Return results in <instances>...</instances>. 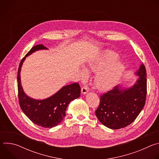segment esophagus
I'll return each instance as SVG.
<instances>
[{
  "label": "esophagus",
  "instance_id": "esophagus-1",
  "mask_svg": "<svg viewBox=\"0 0 159 159\" xmlns=\"http://www.w3.org/2000/svg\"><path fill=\"white\" fill-rule=\"evenodd\" d=\"M87 92H88V87L87 85H85L81 89V93L82 94H85L87 93Z\"/></svg>",
  "mask_w": 159,
  "mask_h": 159
}]
</instances>
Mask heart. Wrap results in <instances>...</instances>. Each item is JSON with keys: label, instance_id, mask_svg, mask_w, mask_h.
<instances>
[{"label": "heart", "instance_id": "heart-1", "mask_svg": "<svg viewBox=\"0 0 159 159\" xmlns=\"http://www.w3.org/2000/svg\"><path fill=\"white\" fill-rule=\"evenodd\" d=\"M117 60L118 56L115 53H110L89 65V69L93 71L103 70L95 79L96 85L99 89L105 90L112 88L123 72L125 65L121 62L115 63ZM82 75L84 77L87 75L86 70H82Z\"/></svg>", "mask_w": 159, "mask_h": 159}]
</instances>
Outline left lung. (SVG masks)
I'll list each match as a JSON object with an SVG mask.
<instances>
[{"label": "left lung", "instance_id": "left-lung-1", "mask_svg": "<svg viewBox=\"0 0 159 159\" xmlns=\"http://www.w3.org/2000/svg\"><path fill=\"white\" fill-rule=\"evenodd\" d=\"M136 74L139 79L131 87L121 89L116 85L100 96L96 115L105 126L118 129L132 123L143 108L147 96V72L142 64Z\"/></svg>", "mask_w": 159, "mask_h": 159}]
</instances>
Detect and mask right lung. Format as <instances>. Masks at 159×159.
I'll return each mask as SVG.
<instances>
[{
	"instance_id": "right-lung-1",
	"label": "right lung",
	"mask_w": 159,
	"mask_h": 159,
	"mask_svg": "<svg viewBox=\"0 0 159 159\" xmlns=\"http://www.w3.org/2000/svg\"><path fill=\"white\" fill-rule=\"evenodd\" d=\"M43 44L33 47L22 58L17 72V89L19 105L26 116L34 124L43 128H52L59 125L65 116V111L69 103L80 97V87L74 83L63 87L52 96L43 100H36L28 96L23 91L20 72L26 57L39 50H47Z\"/></svg>"
}]
</instances>
